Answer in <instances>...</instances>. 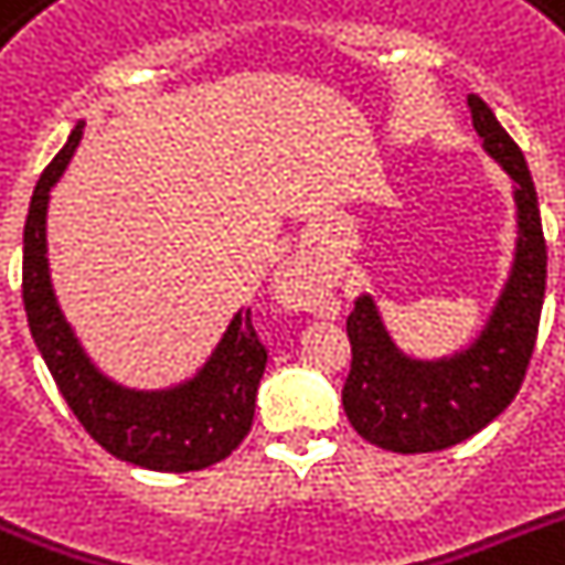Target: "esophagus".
<instances>
[{
    "mask_svg": "<svg viewBox=\"0 0 565 565\" xmlns=\"http://www.w3.org/2000/svg\"><path fill=\"white\" fill-rule=\"evenodd\" d=\"M275 292H278L281 305H287L290 310H313L322 301V287H319L317 275L310 273L308 264H301V260H292L278 275Z\"/></svg>",
    "mask_w": 565,
    "mask_h": 565,
    "instance_id": "34e87169",
    "label": "esophagus"
}]
</instances>
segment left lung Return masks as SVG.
Here are the masks:
<instances>
[{
  "mask_svg": "<svg viewBox=\"0 0 565 565\" xmlns=\"http://www.w3.org/2000/svg\"><path fill=\"white\" fill-rule=\"evenodd\" d=\"M483 149L508 170L516 190V260L490 322L469 349L443 361H413L393 345L375 301L361 296L345 319L352 370L343 386L349 422L372 446L425 455L487 428L513 398L534 354L545 299V237L525 154L490 105L469 96Z\"/></svg>",
  "mask_w": 565,
  "mask_h": 565,
  "instance_id": "1",
  "label": "left lung"
}]
</instances>
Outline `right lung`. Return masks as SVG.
Masks as SVG:
<instances>
[{
    "instance_id": "right-lung-1",
    "label": "right lung",
    "mask_w": 565,
    "mask_h": 565,
    "mask_svg": "<svg viewBox=\"0 0 565 565\" xmlns=\"http://www.w3.org/2000/svg\"><path fill=\"white\" fill-rule=\"evenodd\" d=\"M84 122L52 158L31 195L22 231V305L57 390L84 430L126 463L154 472H195L220 463L246 439L266 370L252 310H239L202 372L172 390H126L102 375L57 308L46 264L49 190L73 158Z\"/></svg>"
}]
</instances>
